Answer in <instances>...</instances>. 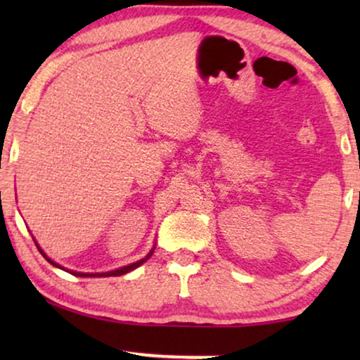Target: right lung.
Masks as SVG:
<instances>
[{
	"instance_id": "obj_1",
	"label": "right lung",
	"mask_w": 360,
	"mask_h": 360,
	"mask_svg": "<svg viewBox=\"0 0 360 360\" xmlns=\"http://www.w3.org/2000/svg\"><path fill=\"white\" fill-rule=\"evenodd\" d=\"M34 243H36L37 249H39V252H41V254L44 255V257H46V259L49 260V264H52L53 267H57V269H62V270H65V272L72 274V275H75V277H120V275H124V274H127V272H131V270H134V269L139 267V265L144 264L147 259H150V255L154 254V249H155V245H154V248H152V249L149 250V254H147L144 259L137 260V262H132V264H129V265H124V267H120V269H116V270H110V272H100V274H85V272H75V270H68V269H63L62 265H58L57 262H53L52 259H49V257H47L46 252H44V250L41 249V245L37 244V240H36V239H34Z\"/></svg>"
}]
</instances>
